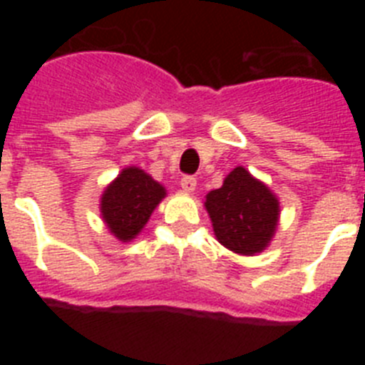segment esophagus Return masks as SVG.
Segmentation results:
<instances>
[{"label":"esophagus","instance_id":"1","mask_svg":"<svg viewBox=\"0 0 365 365\" xmlns=\"http://www.w3.org/2000/svg\"><path fill=\"white\" fill-rule=\"evenodd\" d=\"M195 186H197V180H195V177L185 175L182 179H180V188L185 190V192L192 193L193 190H195Z\"/></svg>","mask_w":365,"mask_h":365}]
</instances>
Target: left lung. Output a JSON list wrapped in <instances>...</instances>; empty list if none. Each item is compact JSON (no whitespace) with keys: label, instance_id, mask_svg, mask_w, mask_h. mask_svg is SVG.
Returning <instances> with one entry per match:
<instances>
[{"label":"left lung","instance_id":"obj_1","mask_svg":"<svg viewBox=\"0 0 365 365\" xmlns=\"http://www.w3.org/2000/svg\"><path fill=\"white\" fill-rule=\"evenodd\" d=\"M205 208L219 243L243 256L263 252L278 228V197L243 166L234 168L221 188L206 195Z\"/></svg>","mask_w":365,"mask_h":365}]
</instances>
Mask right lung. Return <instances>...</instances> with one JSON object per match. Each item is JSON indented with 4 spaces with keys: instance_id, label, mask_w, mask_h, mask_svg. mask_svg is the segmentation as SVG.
<instances>
[{
    "instance_id": "add662e5",
    "label": "right lung",
    "mask_w": 365,
    "mask_h": 365,
    "mask_svg": "<svg viewBox=\"0 0 365 365\" xmlns=\"http://www.w3.org/2000/svg\"><path fill=\"white\" fill-rule=\"evenodd\" d=\"M166 197V188L137 166L124 168L104 190L100 212L106 227L122 243L135 240Z\"/></svg>"
}]
</instances>
